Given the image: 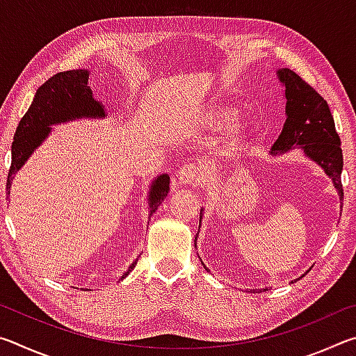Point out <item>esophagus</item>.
I'll return each instance as SVG.
<instances>
[{
  "label": "esophagus",
  "mask_w": 356,
  "mask_h": 356,
  "mask_svg": "<svg viewBox=\"0 0 356 356\" xmlns=\"http://www.w3.org/2000/svg\"><path fill=\"white\" fill-rule=\"evenodd\" d=\"M176 180L179 185L196 186L202 182V172L196 165H184L179 170Z\"/></svg>",
  "instance_id": "1"
}]
</instances>
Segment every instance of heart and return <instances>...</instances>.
Segmentation results:
<instances>
[{
	"instance_id": "obj_1",
	"label": "heart",
	"mask_w": 356,
	"mask_h": 356,
	"mask_svg": "<svg viewBox=\"0 0 356 356\" xmlns=\"http://www.w3.org/2000/svg\"><path fill=\"white\" fill-rule=\"evenodd\" d=\"M234 116H236V111L232 108H229L222 104H213L210 105L207 110H204L200 116V122L202 125H207L209 129H221L232 120ZM246 134H248V125L245 122H237L234 124L231 129H229L227 135L225 140H222V150L227 155H232L234 152H237L242 146Z\"/></svg>"
}]
</instances>
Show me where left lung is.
Here are the masks:
<instances>
[{"label": "left lung", "mask_w": 356, "mask_h": 356, "mask_svg": "<svg viewBox=\"0 0 356 356\" xmlns=\"http://www.w3.org/2000/svg\"><path fill=\"white\" fill-rule=\"evenodd\" d=\"M276 76L284 88L286 122L282 125L278 140L275 141L272 150H270V155L278 156L295 149L301 150L306 159L321 166L323 172L331 179L337 195H339V201H342L344 191H342L341 172L344 161H342L341 140L336 131L334 119L333 114L330 113L328 104L314 88L301 80L291 69H278ZM201 221L202 209L200 215V227ZM201 264L204 265L202 261ZM204 268L209 272L206 265ZM305 275L306 273L301 275L300 278H303Z\"/></svg>", "instance_id": "8db88e82"}]
</instances>
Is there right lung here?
Returning <instances> with one entry per match:
<instances>
[{
	"label": "right lung",
	"instance_id": "add662e5",
	"mask_svg": "<svg viewBox=\"0 0 356 356\" xmlns=\"http://www.w3.org/2000/svg\"><path fill=\"white\" fill-rule=\"evenodd\" d=\"M88 69L65 70L53 75L38 89L31 106L28 108L15 130L10 149L12 163L6 182V195H10L15 174L22 170L34 150L51 135L53 125L74 122L78 119H105L108 116L105 105L94 97L91 86H88ZM168 191H170V176L160 174L149 186V220L165 201ZM136 262L138 259L131 262L119 281L127 278Z\"/></svg>",
	"mask_w": 356,
	"mask_h": 356
}]
</instances>
